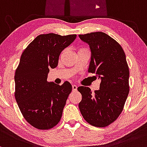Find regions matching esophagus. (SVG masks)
Returning a JSON list of instances; mask_svg holds the SVG:
<instances>
[{
  "instance_id": "esophagus-1",
  "label": "esophagus",
  "mask_w": 147,
  "mask_h": 147,
  "mask_svg": "<svg viewBox=\"0 0 147 147\" xmlns=\"http://www.w3.org/2000/svg\"><path fill=\"white\" fill-rule=\"evenodd\" d=\"M72 90H73L74 92L76 91V90H77V86H76V85H72Z\"/></svg>"
}]
</instances>
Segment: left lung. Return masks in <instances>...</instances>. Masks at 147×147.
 Here are the masks:
<instances>
[{
    "label": "left lung",
    "instance_id": "8db88e82",
    "mask_svg": "<svg viewBox=\"0 0 147 147\" xmlns=\"http://www.w3.org/2000/svg\"><path fill=\"white\" fill-rule=\"evenodd\" d=\"M92 51L88 71L101 79L100 89L92 94L90 88L78 87L82 94L79 109L87 123L106 127L121 113L129 93V68L122 47L102 32L79 34Z\"/></svg>",
    "mask_w": 147,
    "mask_h": 147
}]
</instances>
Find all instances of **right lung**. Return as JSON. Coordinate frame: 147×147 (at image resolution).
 Here are the masks:
<instances>
[{
    "instance_id": "add662e5",
    "label": "right lung",
    "mask_w": 147,
    "mask_h": 147,
    "mask_svg": "<svg viewBox=\"0 0 147 147\" xmlns=\"http://www.w3.org/2000/svg\"><path fill=\"white\" fill-rule=\"evenodd\" d=\"M76 34L38 35L26 48L15 71L14 96L21 114L31 126L49 130L60 122L72 86L47 81L49 69L55 68L61 52Z\"/></svg>"
}]
</instances>
